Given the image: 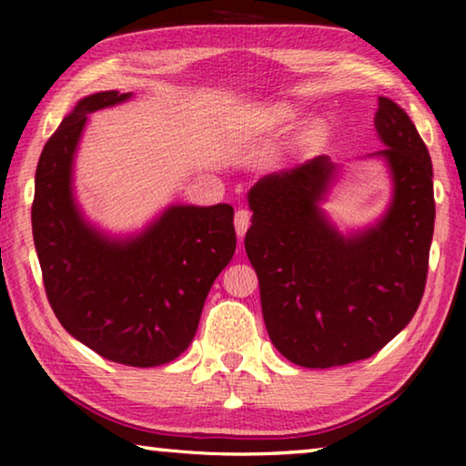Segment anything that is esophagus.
Here are the masks:
<instances>
[{"mask_svg": "<svg viewBox=\"0 0 466 466\" xmlns=\"http://www.w3.org/2000/svg\"><path fill=\"white\" fill-rule=\"evenodd\" d=\"M250 211L248 209H238L236 211V218H234V226H236V234H238V238L242 240V236L247 234L248 226H250Z\"/></svg>", "mask_w": 466, "mask_h": 466, "instance_id": "34e87169", "label": "esophagus"}]
</instances>
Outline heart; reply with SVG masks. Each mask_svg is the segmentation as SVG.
Segmentation results:
<instances>
[{
	"label": "heart",
	"mask_w": 466,
	"mask_h": 466,
	"mask_svg": "<svg viewBox=\"0 0 466 466\" xmlns=\"http://www.w3.org/2000/svg\"><path fill=\"white\" fill-rule=\"evenodd\" d=\"M294 119H296V110L288 106V105H278V106H273L265 113V121L269 125H286V123H291ZM317 131L319 129L309 131V136L312 137Z\"/></svg>",
	"instance_id": "1"
}]
</instances>
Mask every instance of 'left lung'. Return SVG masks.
<instances>
[{"mask_svg":"<svg viewBox=\"0 0 466 466\" xmlns=\"http://www.w3.org/2000/svg\"><path fill=\"white\" fill-rule=\"evenodd\" d=\"M374 125L394 197L376 228L343 238L319 201L335 175L319 156L250 188L244 248L258 275L267 333L304 368L366 360L403 330L420 306L433 236L430 152L407 113L378 98Z\"/></svg>","mask_w":466,"mask_h":466,"instance_id":"left-lung-1","label":"left lung"}]
</instances>
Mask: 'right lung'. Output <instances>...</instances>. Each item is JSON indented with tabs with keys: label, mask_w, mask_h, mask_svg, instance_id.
I'll use <instances>...</instances> for the list:
<instances>
[{
	"label": "right lung",
	"mask_w": 466,
	"mask_h": 466,
	"mask_svg": "<svg viewBox=\"0 0 466 466\" xmlns=\"http://www.w3.org/2000/svg\"><path fill=\"white\" fill-rule=\"evenodd\" d=\"M131 92L77 102L38 157L33 236L55 317L98 356L136 368L168 364L191 345L211 286L236 250L234 209L172 205L144 234L110 240L84 222L72 162L88 115Z\"/></svg>",
	"instance_id": "1"
}]
</instances>
